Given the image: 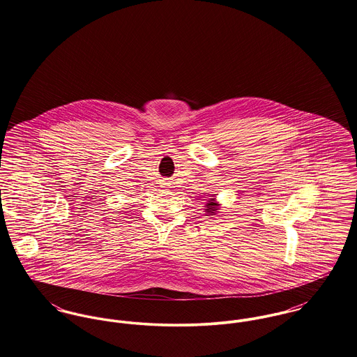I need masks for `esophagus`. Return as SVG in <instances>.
<instances>
[{
    "label": "esophagus",
    "instance_id": "obj_1",
    "mask_svg": "<svg viewBox=\"0 0 357 357\" xmlns=\"http://www.w3.org/2000/svg\"><path fill=\"white\" fill-rule=\"evenodd\" d=\"M165 185H166V183H165Z\"/></svg>",
    "mask_w": 357,
    "mask_h": 357
}]
</instances>
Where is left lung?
Listing matches in <instances>:
<instances>
[{"label": "left lung", "instance_id": "1", "mask_svg": "<svg viewBox=\"0 0 357 357\" xmlns=\"http://www.w3.org/2000/svg\"><path fill=\"white\" fill-rule=\"evenodd\" d=\"M220 204L215 202V198H210L208 201H207V204H206V208H204V211L208 214V215H213V214H215L220 208Z\"/></svg>", "mask_w": 357, "mask_h": 357}]
</instances>
